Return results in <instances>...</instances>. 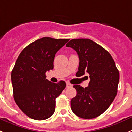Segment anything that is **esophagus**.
Listing matches in <instances>:
<instances>
[{"label":"esophagus","instance_id":"obj_1","mask_svg":"<svg viewBox=\"0 0 132 132\" xmlns=\"http://www.w3.org/2000/svg\"><path fill=\"white\" fill-rule=\"evenodd\" d=\"M72 86V84H70L69 82H67V83H66V88H70V87Z\"/></svg>","mask_w":132,"mask_h":132}]
</instances>
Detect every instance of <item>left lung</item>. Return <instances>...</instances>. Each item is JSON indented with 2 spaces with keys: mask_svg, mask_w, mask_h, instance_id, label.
<instances>
[{
  "mask_svg": "<svg viewBox=\"0 0 132 132\" xmlns=\"http://www.w3.org/2000/svg\"><path fill=\"white\" fill-rule=\"evenodd\" d=\"M78 55L76 76L90 74L89 85H74L76 96L71 100V109L77 116L92 119L103 114L117 94L120 79L115 62L107 50L90 39H72L66 44Z\"/></svg>",
  "mask_w": 132,
  "mask_h": 132,
  "instance_id": "1",
  "label": "left lung"
}]
</instances>
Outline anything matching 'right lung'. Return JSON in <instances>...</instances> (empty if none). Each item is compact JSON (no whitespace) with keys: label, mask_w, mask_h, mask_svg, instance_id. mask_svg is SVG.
Segmentation results:
<instances>
[{"label":"right lung","mask_w":132,"mask_h":132,"mask_svg":"<svg viewBox=\"0 0 132 132\" xmlns=\"http://www.w3.org/2000/svg\"><path fill=\"white\" fill-rule=\"evenodd\" d=\"M68 40L43 37L24 48L17 58L11 73L14 98L30 118L44 120L54 112L56 99L66 84L50 82L45 74L53 69L55 54Z\"/></svg>","instance_id":"1"}]
</instances>
